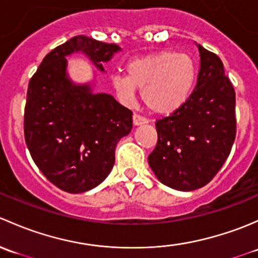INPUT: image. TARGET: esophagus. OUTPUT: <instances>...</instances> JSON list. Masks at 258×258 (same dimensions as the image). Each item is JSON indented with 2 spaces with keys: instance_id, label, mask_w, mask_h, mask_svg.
I'll return each mask as SVG.
<instances>
[{
  "instance_id": "34e87169",
  "label": "esophagus",
  "mask_w": 258,
  "mask_h": 258,
  "mask_svg": "<svg viewBox=\"0 0 258 258\" xmlns=\"http://www.w3.org/2000/svg\"><path fill=\"white\" fill-rule=\"evenodd\" d=\"M133 123H134V125H142V124L148 123V119L139 115V114H134V115H133Z\"/></svg>"
}]
</instances>
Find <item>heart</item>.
Wrapping results in <instances>:
<instances>
[{"mask_svg":"<svg viewBox=\"0 0 258 258\" xmlns=\"http://www.w3.org/2000/svg\"><path fill=\"white\" fill-rule=\"evenodd\" d=\"M196 79V66L185 53H153L135 58L126 74L113 76V87L124 103L134 102L137 88H143V102L153 113L171 114L187 100Z\"/></svg>","mask_w":258,"mask_h":258,"instance_id":"obj_1","label":"heart"}]
</instances>
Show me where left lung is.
I'll list each match as a JSON object with an SVG mask.
<instances>
[{
	"mask_svg": "<svg viewBox=\"0 0 258 258\" xmlns=\"http://www.w3.org/2000/svg\"><path fill=\"white\" fill-rule=\"evenodd\" d=\"M198 83L185 104L156 120V147L149 165L175 190L209 184L231 153L236 137V94L215 53L199 44Z\"/></svg>",
	"mask_w": 258,
	"mask_h": 258,
	"instance_id": "left-lung-1",
	"label": "left lung"
}]
</instances>
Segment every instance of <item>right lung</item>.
<instances>
[{
  "label": "right lung",
  "mask_w": 258,
  "mask_h": 258,
  "mask_svg": "<svg viewBox=\"0 0 258 258\" xmlns=\"http://www.w3.org/2000/svg\"><path fill=\"white\" fill-rule=\"evenodd\" d=\"M83 52L103 70L120 47L76 36L43 58L28 83L25 139L34 164L60 190L71 194L99 185L115 161V147L132 132L133 113L110 94L77 86L66 74V55Z\"/></svg>",
  "instance_id": "obj_1"
}]
</instances>
